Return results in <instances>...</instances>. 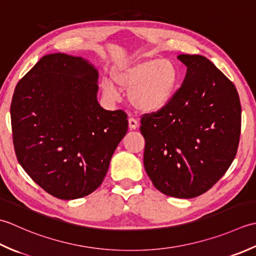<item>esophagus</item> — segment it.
<instances>
[{
  "instance_id": "obj_1",
  "label": "esophagus",
  "mask_w": 256,
  "mask_h": 256,
  "mask_svg": "<svg viewBox=\"0 0 256 256\" xmlns=\"http://www.w3.org/2000/svg\"><path fill=\"white\" fill-rule=\"evenodd\" d=\"M128 126H129V128L132 129V130L137 129V128H138V122L136 120V119L130 117V118L128 119Z\"/></svg>"
}]
</instances>
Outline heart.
Instances as JSON below:
<instances>
[{"label": "heart", "mask_w": 256, "mask_h": 256, "mask_svg": "<svg viewBox=\"0 0 256 256\" xmlns=\"http://www.w3.org/2000/svg\"><path fill=\"white\" fill-rule=\"evenodd\" d=\"M112 80L100 82L102 92L110 100H117L127 90L132 105L139 112H157L169 105L179 86L178 65L168 58H148L119 65L112 70Z\"/></svg>", "instance_id": "1"}]
</instances>
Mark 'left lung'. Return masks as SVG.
I'll use <instances>...</instances> for the list:
<instances>
[{"mask_svg": "<svg viewBox=\"0 0 256 256\" xmlns=\"http://www.w3.org/2000/svg\"><path fill=\"white\" fill-rule=\"evenodd\" d=\"M176 58L186 66L179 90L142 118L144 166L164 194L191 199L214 186L236 158L241 104L233 82L204 56Z\"/></svg>", "mask_w": 256, "mask_h": 256, "instance_id": "8db88e82", "label": "left lung"}]
</instances>
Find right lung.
I'll list each match as a JSON object with an SVG mask.
<instances>
[{
	"mask_svg": "<svg viewBox=\"0 0 256 256\" xmlns=\"http://www.w3.org/2000/svg\"><path fill=\"white\" fill-rule=\"evenodd\" d=\"M98 70L80 56L42 57L15 87L13 144L20 164L48 194L86 196L102 184L127 114L97 100Z\"/></svg>",
	"mask_w": 256,
	"mask_h": 256,
	"instance_id": "1",
	"label": "right lung"
}]
</instances>
